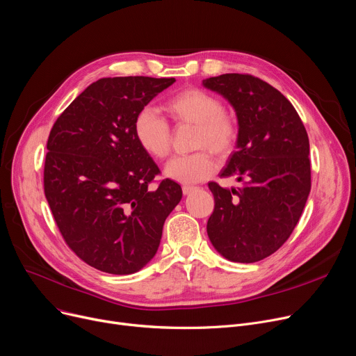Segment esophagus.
I'll use <instances>...</instances> for the list:
<instances>
[{"mask_svg": "<svg viewBox=\"0 0 356 356\" xmlns=\"http://www.w3.org/2000/svg\"><path fill=\"white\" fill-rule=\"evenodd\" d=\"M181 191H183V193H184V195H189L191 192L196 191V186H189V184H184V186L181 188Z\"/></svg>", "mask_w": 356, "mask_h": 356, "instance_id": "1", "label": "esophagus"}]
</instances>
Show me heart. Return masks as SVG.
<instances>
[{
  "instance_id": "obj_1",
  "label": "heart",
  "mask_w": 356,
  "mask_h": 356,
  "mask_svg": "<svg viewBox=\"0 0 356 356\" xmlns=\"http://www.w3.org/2000/svg\"><path fill=\"white\" fill-rule=\"evenodd\" d=\"M164 109L172 119L181 125H195L192 148L188 156L170 160L164 175L181 184H193L208 179L215 172V161L209 150L218 157H227L238 140L237 120L224 112L218 97L200 88H184L170 96ZM134 135L140 147L152 159H165L170 151V127L151 107H145L134 120Z\"/></svg>"
}]
</instances>
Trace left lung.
<instances>
[{
	"label": "left lung",
	"instance_id": "left-lung-1",
	"mask_svg": "<svg viewBox=\"0 0 356 356\" xmlns=\"http://www.w3.org/2000/svg\"><path fill=\"white\" fill-rule=\"evenodd\" d=\"M204 86L234 107L237 151L221 177L243 183L237 189L208 184L215 200L208 237L225 259L253 264L280 249L302 213L312 189L308 135L291 102L257 76L222 74Z\"/></svg>",
	"mask_w": 356,
	"mask_h": 356
}]
</instances>
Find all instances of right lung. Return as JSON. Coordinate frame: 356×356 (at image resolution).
I'll return each mask as SVG.
<instances>
[{"instance_id":"1","label":"right lung","mask_w":356,"mask_h":356,"mask_svg":"<svg viewBox=\"0 0 356 356\" xmlns=\"http://www.w3.org/2000/svg\"><path fill=\"white\" fill-rule=\"evenodd\" d=\"M175 79L113 76L90 84L54 123L43 188L70 249L112 275L143 269L157 253L163 225L181 199L136 143L134 120Z\"/></svg>"}]
</instances>
